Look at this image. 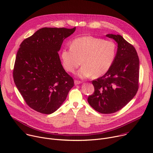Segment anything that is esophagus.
I'll list each match as a JSON object with an SVG mask.
<instances>
[{
  "label": "esophagus",
  "instance_id": "esophagus-1",
  "mask_svg": "<svg viewBox=\"0 0 153 153\" xmlns=\"http://www.w3.org/2000/svg\"><path fill=\"white\" fill-rule=\"evenodd\" d=\"M82 84V82H80V81H79V80H74V84H75V85H79V84Z\"/></svg>",
  "mask_w": 153,
  "mask_h": 153
}]
</instances>
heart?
I'll use <instances>...</instances> for the list:
<instances>
[{"mask_svg": "<svg viewBox=\"0 0 153 153\" xmlns=\"http://www.w3.org/2000/svg\"><path fill=\"white\" fill-rule=\"evenodd\" d=\"M116 53L117 46L112 41L85 36L75 38L71 43V48L63 49L61 60L63 68L69 73H74L82 60L83 65L76 75L80 78L91 75L98 77L108 71Z\"/></svg>", "mask_w": 153, "mask_h": 153, "instance_id": "heart-1", "label": "heart"}]
</instances>
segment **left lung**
<instances>
[{
	"instance_id": "8db88e82",
	"label": "left lung",
	"mask_w": 153,
	"mask_h": 153,
	"mask_svg": "<svg viewBox=\"0 0 153 153\" xmlns=\"http://www.w3.org/2000/svg\"><path fill=\"white\" fill-rule=\"evenodd\" d=\"M118 44L115 59L102 77L93 80L94 93L88 102L101 114H113L131 101L138 88L139 59L134 47L120 35L107 34Z\"/></svg>"
}]
</instances>
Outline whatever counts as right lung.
<instances>
[{
  "instance_id": "obj_1",
  "label": "right lung",
  "mask_w": 153,
  "mask_h": 153,
  "mask_svg": "<svg viewBox=\"0 0 153 153\" xmlns=\"http://www.w3.org/2000/svg\"><path fill=\"white\" fill-rule=\"evenodd\" d=\"M75 30L76 27H44L20 45L13 69L14 82L27 104L39 113L56 111L74 86L58 52L63 40Z\"/></svg>"
}]
</instances>
